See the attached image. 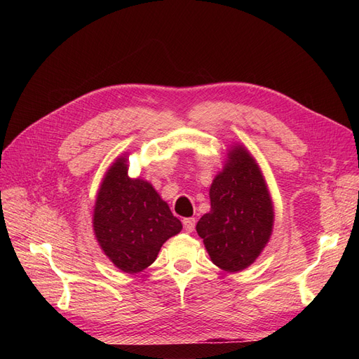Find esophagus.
Wrapping results in <instances>:
<instances>
[{"label":"esophagus","mask_w":359,"mask_h":359,"mask_svg":"<svg viewBox=\"0 0 359 359\" xmlns=\"http://www.w3.org/2000/svg\"><path fill=\"white\" fill-rule=\"evenodd\" d=\"M182 226H184V229H186V232H193L194 226H196V220L191 219V217H189V219L182 220Z\"/></svg>","instance_id":"esophagus-1"}]
</instances>
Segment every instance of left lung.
<instances>
[{
  "label": "left lung",
  "instance_id": "left-lung-1",
  "mask_svg": "<svg viewBox=\"0 0 359 359\" xmlns=\"http://www.w3.org/2000/svg\"><path fill=\"white\" fill-rule=\"evenodd\" d=\"M211 210L196 224L212 264L227 273L252 265L269 241L274 208L256 160L243 145L227 153L210 187Z\"/></svg>",
  "mask_w": 359,
  "mask_h": 359
}]
</instances>
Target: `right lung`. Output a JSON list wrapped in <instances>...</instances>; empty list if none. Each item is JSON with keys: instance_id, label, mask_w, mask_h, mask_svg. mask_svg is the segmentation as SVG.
<instances>
[{"instance_id": "1", "label": "right lung", "mask_w": 359, "mask_h": 359, "mask_svg": "<svg viewBox=\"0 0 359 359\" xmlns=\"http://www.w3.org/2000/svg\"><path fill=\"white\" fill-rule=\"evenodd\" d=\"M127 158L107 169L94 205L97 241L112 264L135 274L157 259L161 245L181 232V222L145 180L127 175Z\"/></svg>"}]
</instances>
